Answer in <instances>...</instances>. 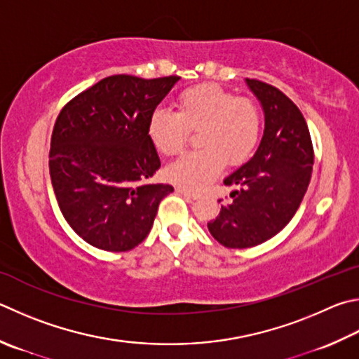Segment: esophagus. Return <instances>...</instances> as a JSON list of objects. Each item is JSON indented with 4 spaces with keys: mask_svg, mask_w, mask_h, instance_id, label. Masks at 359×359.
<instances>
[{
    "mask_svg": "<svg viewBox=\"0 0 359 359\" xmlns=\"http://www.w3.org/2000/svg\"><path fill=\"white\" fill-rule=\"evenodd\" d=\"M175 191L180 193L182 196L187 198L188 201H196V199H199V198H201L199 194H196V193H191L190 190H187V188H182V187H177V190H175Z\"/></svg>",
    "mask_w": 359,
    "mask_h": 359,
    "instance_id": "obj_1",
    "label": "esophagus"
}]
</instances>
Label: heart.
I'll list each match as a JSON object with an SVG mask.
<instances>
[{"label":"heart","mask_w":359,"mask_h":359,"mask_svg":"<svg viewBox=\"0 0 359 359\" xmlns=\"http://www.w3.org/2000/svg\"><path fill=\"white\" fill-rule=\"evenodd\" d=\"M177 109H154L147 136L163 155L179 154L196 132L199 151L185 154L166 168L168 179L188 190H201L221 172L224 163L243 165L256 151L262 117L250 97H236L218 84H198L180 93Z\"/></svg>","instance_id":"1"}]
</instances>
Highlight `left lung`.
Segmentation results:
<instances>
[{
	"label": "left lung",
	"instance_id": "left-lung-1",
	"mask_svg": "<svg viewBox=\"0 0 359 359\" xmlns=\"http://www.w3.org/2000/svg\"><path fill=\"white\" fill-rule=\"evenodd\" d=\"M264 109L265 128L254 157L224 179L232 202L221 205L208 231L226 248L266 242L289 224L308 190L314 149L298 107L278 88L246 78Z\"/></svg>",
	"mask_w": 359,
	"mask_h": 359
}]
</instances>
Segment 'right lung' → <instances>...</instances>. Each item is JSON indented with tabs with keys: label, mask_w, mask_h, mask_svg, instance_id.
Wrapping results in <instances>:
<instances>
[{
	"label": "right lung",
	"mask_w": 359,
	"mask_h": 359,
	"mask_svg": "<svg viewBox=\"0 0 359 359\" xmlns=\"http://www.w3.org/2000/svg\"><path fill=\"white\" fill-rule=\"evenodd\" d=\"M179 76L113 75L74 97L57 116L50 177L61 212L84 242L103 251L138 246L171 185L144 184L160 168L149 116Z\"/></svg>",
	"instance_id": "obj_1"
}]
</instances>
